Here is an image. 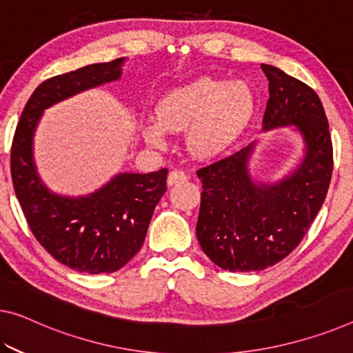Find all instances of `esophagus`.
<instances>
[{
  "instance_id": "1",
  "label": "esophagus",
  "mask_w": 353,
  "mask_h": 353,
  "mask_svg": "<svg viewBox=\"0 0 353 353\" xmlns=\"http://www.w3.org/2000/svg\"><path fill=\"white\" fill-rule=\"evenodd\" d=\"M186 180H188V175L180 169L172 170L169 173V176H167V183H169V186H173V184H176V183H183Z\"/></svg>"
}]
</instances>
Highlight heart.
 Wrapping results in <instances>:
<instances>
[{
    "instance_id": "heart-1",
    "label": "heart",
    "mask_w": 353,
    "mask_h": 353,
    "mask_svg": "<svg viewBox=\"0 0 353 353\" xmlns=\"http://www.w3.org/2000/svg\"><path fill=\"white\" fill-rule=\"evenodd\" d=\"M256 96L245 82L200 79L172 90L159 101L158 120L145 124L146 142L162 148L167 131L188 132V145L195 154L214 156L225 150L251 121Z\"/></svg>"
}]
</instances>
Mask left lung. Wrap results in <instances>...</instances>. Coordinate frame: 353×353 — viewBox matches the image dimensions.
I'll list each match as a JSON object with an SVG mask.
<instances>
[{
  "label": "left lung",
  "instance_id": "left-lung-1",
  "mask_svg": "<svg viewBox=\"0 0 353 353\" xmlns=\"http://www.w3.org/2000/svg\"><path fill=\"white\" fill-rule=\"evenodd\" d=\"M260 68L270 90L263 129L294 124L305 139V158L274 184H257L249 175L254 143L197 170L203 189L197 240L229 271H260L289 256L316 219L333 173L332 135L316 91L278 68Z\"/></svg>",
  "mask_w": 353,
  "mask_h": 353
}]
</instances>
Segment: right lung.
Segmentation results:
<instances>
[{"label":"right lung","mask_w":353,"mask_h":353,"mask_svg":"<svg viewBox=\"0 0 353 353\" xmlns=\"http://www.w3.org/2000/svg\"><path fill=\"white\" fill-rule=\"evenodd\" d=\"M123 61L90 64L42 82L21 112L10 148L14 191L32 235L53 259L80 273H113L139 252L156 205L167 191V169L120 173L86 197H61L39 180L32 135L47 107L118 80Z\"/></svg>","instance_id":"add662e5"}]
</instances>
